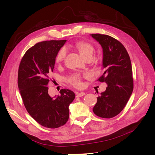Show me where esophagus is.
<instances>
[{"label":"esophagus","mask_w":155,"mask_h":155,"mask_svg":"<svg viewBox=\"0 0 155 155\" xmlns=\"http://www.w3.org/2000/svg\"><path fill=\"white\" fill-rule=\"evenodd\" d=\"M85 92H77L76 93V97H81L83 96H85Z\"/></svg>","instance_id":"34e87169"}]
</instances>
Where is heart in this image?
Listing matches in <instances>:
<instances>
[{"mask_svg":"<svg viewBox=\"0 0 155 155\" xmlns=\"http://www.w3.org/2000/svg\"><path fill=\"white\" fill-rule=\"evenodd\" d=\"M74 47L78 50L83 58H92L94 48L90 43H88L87 41H79L74 45ZM66 54L67 51L65 49H61L56 55L55 61L58 63H61L66 57ZM88 76V74H85V77ZM81 78L82 77L80 74L76 73L70 76L67 79V81L73 87L79 88L81 86Z\"/></svg>","mask_w":155,"mask_h":155,"instance_id":"b5f03b06","label":"heart"}]
</instances>
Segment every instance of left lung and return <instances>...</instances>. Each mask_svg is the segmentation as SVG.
<instances>
[{"mask_svg": "<svg viewBox=\"0 0 155 155\" xmlns=\"http://www.w3.org/2000/svg\"><path fill=\"white\" fill-rule=\"evenodd\" d=\"M91 36L101 45L104 74L97 79L107 85L105 92L97 98L93 112L104 118H111L120 114L125 107L133 91V70L127 51L119 41L105 34Z\"/></svg>", "mask_w": 155, "mask_h": 155, "instance_id": "left-lung-1", "label": "left lung"}]
</instances>
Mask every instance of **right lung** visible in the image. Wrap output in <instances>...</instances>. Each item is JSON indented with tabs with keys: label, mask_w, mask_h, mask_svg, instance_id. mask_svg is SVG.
I'll return each instance as SVG.
<instances>
[{
	"label": "right lung",
	"mask_w": 155,
	"mask_h": 155,
	"mask_svg": "<svg viewBox=\"0 0 155 155\" xmlns=\"http://www.w3.org/2000/svg\"><path fill=\"white\" fill-rule=\"evenodd\" d=\"M66 40L39 42L28 50L21 61L17 83L23 104L29 114L45 127L58 128L67 122L69 105L76 95L64 88L55 98L48 94V84L55 58Z\"/></svg>",
	"instance_id": "add662e5"
}]
</instances>
